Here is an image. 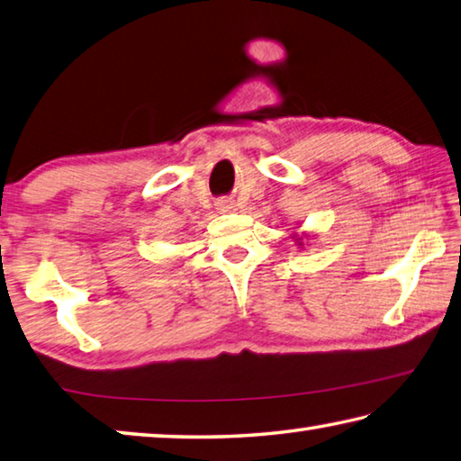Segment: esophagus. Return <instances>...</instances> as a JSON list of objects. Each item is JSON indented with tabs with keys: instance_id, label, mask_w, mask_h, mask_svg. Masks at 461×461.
<instances>
[{
	"instance_id": "34e87169",
	"label": "esophagus",
	"mask_w": 461,
	"mask_h": 461,
	"mask_svg": "<svg viewBox=\"0 0 461 461\" xmlns=\"http://www.w3.org/2000/svg\"><path fill=\"white\" fill-rule=\"evenodd\" d=\"M216 208H218V212H230V210H235V202L229 198H222L216 202Z\"/></svg>"
}]
</instances>
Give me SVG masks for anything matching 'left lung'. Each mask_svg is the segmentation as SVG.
<instances>
[{
    "mask_svg": "<svg viewBox=\"0 0 461 461\" xmlns=\"http://www.w3.org/2000/svg\"><path fill=\"white\" fill-rule=\"evenodd\" d=\"M297 240H302V239H297ZM300 245H302V243H300Z\"/></svg>",
    "mask_w": 461,
    "mask_h": 461,
    "instance_id": "left-lung-1",
    "label": "left lung"
}]
</instances>
